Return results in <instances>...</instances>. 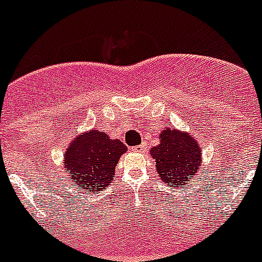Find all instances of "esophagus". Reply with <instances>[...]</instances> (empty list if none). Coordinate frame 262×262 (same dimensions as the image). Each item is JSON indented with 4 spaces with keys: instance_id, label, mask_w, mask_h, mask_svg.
Wrapping results in <instances>:
<instances>
[{
    "instance_id": "obj_1",
    "label": "esophagus",
    "mask_w": 262,
    "mask_h": 262,
    "mask_svg": "<svg viewBox=\"0 0 262 262\" xmlns=\"http://www.w3.org/2000/svg\"><path fill=\"white\" fill-rule=\"evenodd\" d=\"M134 152H144L145 151V144H140L136 145V147L133 148Z\"/></svg>"
}]
</instances>
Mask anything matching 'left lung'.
<instances>
[{
  "label": "left lung",
  "instance_id": "left-lung-1",
  "mask_svg": "<svg viewBox=\"0 0 262 262\" xmlns=\"http://www.w3.org/2000/svg\"><path fill=\"white\" fill-rule=\"evenodd\" d=\"M160 142L157 147L151 148V155L164 184L180 187L190 181L201 166V147L195 139L168 128L160 134Z\"/></svg>",
  "mask_w": 262,
  "mask_h": 262
}]
</instances>
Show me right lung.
<instances>
[{
    "label": "right lung",
    "mask_w": 262,
    "mask_h": 262,
    "mask_svg": "<svg viewBox=\"0 0 262 262\" xmlns=\"http://www.w3.org/2000/svg\"><path fill=\"white\" fill-rule=\"evenodd\" d=\"M126 151L120 140H111L105 133L93 129L72 142L64 165L69 178L86 193H99L111 184L117 163Z\"/></svg>",
    "instance_id": "1"
}]
</instances>
